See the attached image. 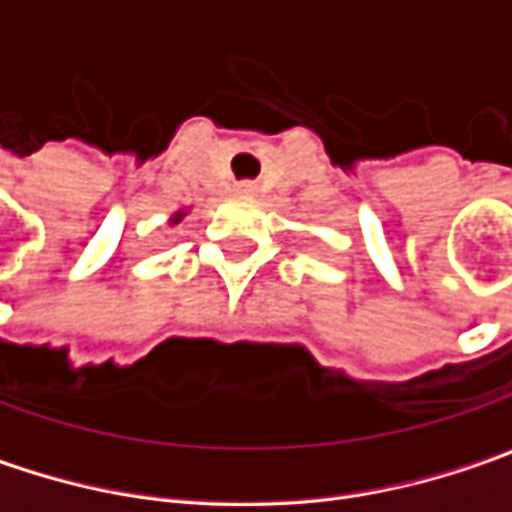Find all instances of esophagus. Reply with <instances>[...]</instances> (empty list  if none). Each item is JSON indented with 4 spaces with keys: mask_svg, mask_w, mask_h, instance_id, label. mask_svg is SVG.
I'll return each instance as SVG.
<instances>
[{
    "mask_svg": "<svg viewBox=\"0 0 512 512\" xmlns=\"http://www.w3.org/2000/svg\"><path fill=\"white\" fill-rule=\"evenodd\" d=\"M236 193H242V196H253V193H256V185H253V182H239V185H236Z\"/></svg>",
    "mask_w": 512,
    "mask_h": 512,
    "instance_id": "esophagus-1",
    "label": "esophagus"
}]
</instances>
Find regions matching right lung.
Masks as SVG:
<instances>
[{"mask_svg":"<svg viewBox=\"0 0 512 512\" xmlns=\"http://www.w3.org/2000/svg\"><path fill=\"white\" fill-rule=\"evenodd\" d=\"M182 216H185V213H182V210H179V213H176V216H173V219H170V222H173V225H176V222H179V219H182Z\"/></svg>","mask_w":512,"mask_h":512,"instance_id":"obj_1","label":"right lung"}]
</instances>
